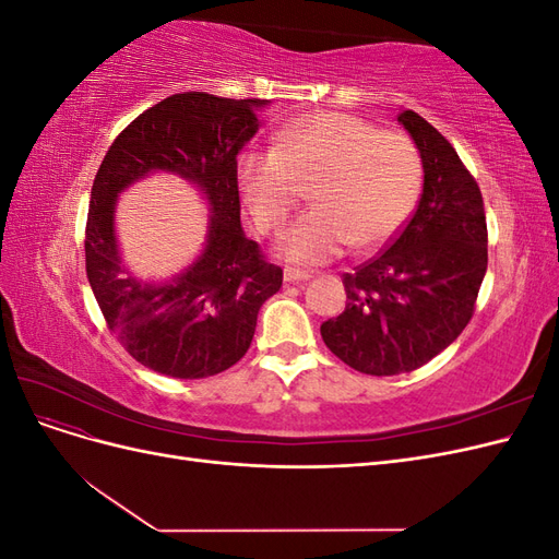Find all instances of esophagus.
Here are the masks:
<instances>
[{"label": "esophagus", "instance_id": "obj_1", "mask_svg": "<svg viewBox=\"0 0 559 559\" xmlns=\"http://www.w3.org/2000/svg\"><path fill=\"white\" fill-rule=\"evenodd\" d=\"M312 275L308 273V270H298V267H284V282H289V284H294V282H306V280H310Z\"/></svg>", "mask_w": 559, "mask_h": 559}]
</instances>
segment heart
<instances>
[{
  "label": "heart",
  "instance_id": "heart-1",
  "mask_svg": "<svg viewBox=\"0 0 559 559\" xmlns=\"http://www.w3.org/2000/svg\"><path fill=\"white\" fill-rule=\"evenodd\" d=\"M235 177L261 233L282 228L308 189L314 207L280 235L277 251L294 263H324L347 245L370 251L392 238L415 210L421 158L401 130L319 111L282 126L273 151H242Z\"/></svg>",
  "mask_w": 559,
  "mask_h": 559
}]
</instances>
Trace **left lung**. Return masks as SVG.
<instances>
[{
  "label": "left lung",
  "instance_id": "1",
  "mask_svg": "<svg viewBox=\"0 0 559 559\" xmlns=\"http://www.w3.org/2000/svg\"><path fill=\"white\" fill-rule=\"evenodd\" d=\"M399 121L425 167L419 205L392 245L343 275L347 306L321 324L337 359L378 378L411 373L454 343L476 312L487 270L476 179L419 114L405 109Z\"/></svg>",
  "mask_w": 559,
  "mask_h": 559
}]
</instances>
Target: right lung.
<instances>
[{
    "label": "right lung",
    "instance_id": "add662e5",
    "mask_svg": "<svg viewBox=\"0 0 559 559\" xmlns=\"http://www.w3.org/2000/svg\"><path fill=\"white\" fill-rule=\"evenodd\" d=\"M265 99L177 93L121 130L99 165L86 222V275L109 331L134 361L160 376L198 380L238 364L263 302L280 292L282 267L267 263L240 226L235 177L240 148L257 134ZM195 180L213 207L201 259L165 285L134 281L112 235L115 195L148 171Z\"/></svg>",
    "mask_w": 559,
    "mask_h": 559
}]
</instances>
